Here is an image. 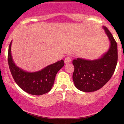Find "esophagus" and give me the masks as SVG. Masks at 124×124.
<instances>
[{
  "instance_id": "1",
  "label": "esophagus",
  "mask_w": 124,
  "mask_h": 124,
  "mask_svg": "<svg viewBox=\"0 0 124 124\" xmlns=\"http://www.w3.org/2000/svg\"><path fill=\"white\" fill-rule=\"evenodd\" d=\"M65 61V63L66 64L70 63V62H71V58L70 56H68V57H66L65 59V61Z\"/></svg>"
}]
</instances>
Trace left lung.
Wrapping results in <instances>:
<instances>
[{
	"label": "left lung",
	"mask_w": 124,
	"mask_h": 124,
	"mask_svg": "<svg viewBox=\"0 0 124 124\" xmlns=\"http://www.w3.org/2000/svg\"><path fill=\"white\" fill-rule=\"evenodd\" d=\"M110 42L108 50L97 59L77 58L72 62L75 67L73 80L75 86L84 92H93L104 86L111 79L118 61L117 44L107 28L103 26Z\"/></svg>",
	"instance_id": "left-lung-1"
}]
</instances>
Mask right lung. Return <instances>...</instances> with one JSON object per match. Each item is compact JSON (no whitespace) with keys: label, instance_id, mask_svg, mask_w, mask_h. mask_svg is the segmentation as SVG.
<instances>
[{"label":"right lung","instance_id":"obj_1","mask_svg":"<svg viewBox=\"0 0 124 124\" xmlns=\"http://www.w3.org/2000/svg\"><path fill=\"white\" fill-rule=\"evenodd\" d=\"M11 41L8 46V63L14 80L21 89L32 95H42L53 86L56 73L64 66L63 60L48 65L40 70L28 72L16 65L11 53Z\"/></svg>","mask_w":124,"mask_h":124}]
</instances>
